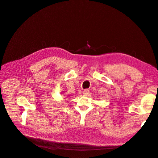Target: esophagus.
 I'll return each instance as SVG.
<instances>
[{"mask_svg": "<svg viewBox=\"0 0 158 158\" xmlns=\"http://www.w3.org/2000/svg\"><path fill=\"white\" fill-rule=\"evenodd\" d=\"M82 93H83L84 96H88L89 94V91L87 90V89L86 90H84Z\"/></svg>", "mask_w": 158, "mask_h": 158, "instance_id": "esophagus-1", "label": "esophagus"}]
</instances>
